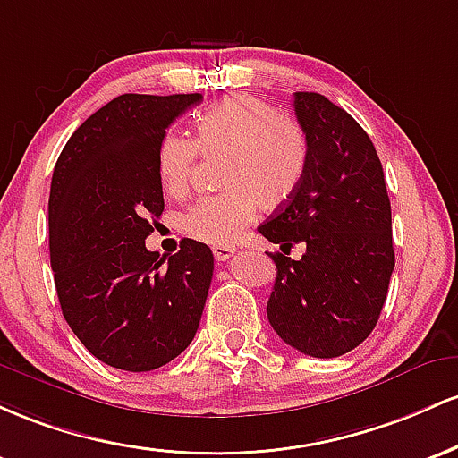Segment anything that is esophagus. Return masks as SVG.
Wrapping results in <instances>:
<instances>
[{
	"label": "esophagus",
	"mask_w": 458,
	"mask_h": 458,
	"mask_svg": "<svg viewBox=\"0 0 458 458\" xmlns=\"http://www.w3.org/2000/svg\"><path fill=\"white\" fill-rule=\"evenodd\" d=\"M235 249H231V246H214V257L216 261H227L229 257H233Z\"/></svg>",
	"instance_id": "1"
}]
</instances>
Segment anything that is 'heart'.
I'll return each mask as SVG.
<instances>
[{
	"instance_id": "obj_1",
	"label": "heart",
	"mask_w": 458,
	"mask_h": 458,
	"mask_svg": "<svg viewBox=\"0 0 458 458\" xmlns=\"http://www.w3.org/2000/svg\"><path fill=\"white\" fill-rule=\"evenodd\" d=\"M199 151L227 156L225 183L231 192L205 197L183 214L182 231L201 242L227 246L238 240L257 208L276 209L301 188L310 166L305 131L275 107L249 95H231L203 112L194 138L164 133L156 164L164 190L183 194Z\"/></svg>"
}]
</instances>
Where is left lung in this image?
<instances>
[{
  "instance_id": "obj_1",
  "label": "left lung",
  "mask_w": 458,
  "mask_h": 458,
  "mask_svg": "<svg viewBox=\"0 0 458 458\" xmlns=\"http://www.w3.org/2000/svg\"><path fill=\"white\" fill-rule=\"evenodd\" d=\"M298 125L310 142L301 188L259 225L292 259L270 255L276 279L268 320L296 351L331 359L357 348L377 327L394 272L392 205L372 140L354 118L318 92H296Z\"/></svg>"
}]
</instances>
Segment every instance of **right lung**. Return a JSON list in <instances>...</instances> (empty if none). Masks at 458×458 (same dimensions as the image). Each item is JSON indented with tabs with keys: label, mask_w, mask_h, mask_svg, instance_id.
<instances>
[{
	"label": "right lung",
	"mask_w": 458,
	"mask_h": 458,
	"mask_svg": "<svg viewBox=\"0 0 458 458\" xmlns=\"http://www.w3.org/2000/svg\"><path fill=\"white\" fill-rule=\"evenodd\" d=\"M203 97L121 95L69 138L51 177L49 257L64 320L99 361L166 366L194 340L214 275L208 244L147 250L164 212L156 153Z\"/></svg>",
	"instance_id": "1"
}]
</instances>
